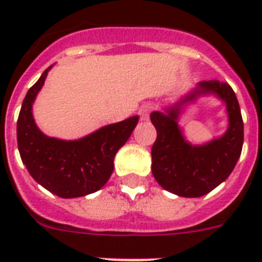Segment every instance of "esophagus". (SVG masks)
Instances as JSON below:
<instances>
[{"instance_id":"obj_1","label":"esophagus","mask_w":262,"mask_h":262,"mask_svg":"<svg viewBox=\"0 0 262 262\" xmlns=\"http://www.w3.org/2000/svg\"><path fill=\"white\" fill-rule=\"evenodd\" d=\"M150 112H151V105L149 103H146V105H142L138 113H139V116H141V120L147 121L150 119Z\"/></svg>"}]
</instances>
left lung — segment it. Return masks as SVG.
<instances>
[{
    "label": "left lung",
    "instance_id": "left-lung-1",
    "mask_svg": "<svg viewBox=\"0 0 262 262\" xmlns=\"http://www.w3.org/2000/svg\"><path fill=\"white\" fill-rule=\"evenodd\" d=\"M206 95H214L226 105L229 125L222 137L196 145L185 139L179 120L187 104ZM150 119L157 129L151 147V172L167 191L198 198L222 184L234 171L242 153L243 120L230 84L202 80L163 111L151 112Z\"/></svg>",
    "mask_w": 262,
    "mask_h": 262
}]
</instances>
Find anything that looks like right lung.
<instances>
[{
  "instance_id": "right-lung-1",
  "label": "right lung",
  "mask_w": 262,
  "mask_h": 262,
  "mask_svg": "<svg viewBox=\"0 0 262 262\" xmlns=\"http://www.w3.org/2000/svg\"><path fill=\"white\" fill-rule=\"evenodd\" d=\"M52 67L27 91L17 119V146L21 161L48 191L61 198H78L98 191L113 172V160L128 141L139 116L103 125L86 137L66 141L45 135L36 125L32 105Z\"/></svg>"
}]
</instances>
